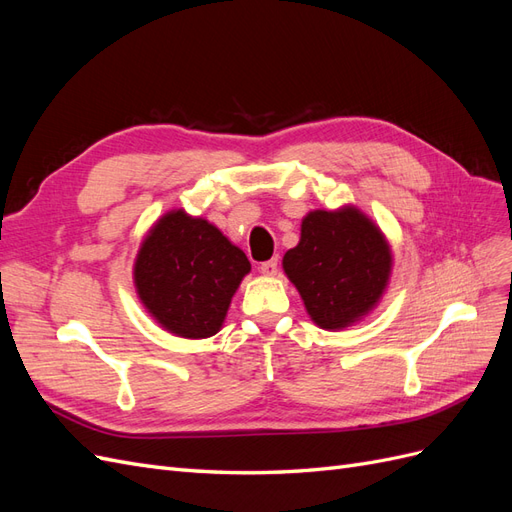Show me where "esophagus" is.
Returning <instances> with one entry per match:
<instances>
[{"instance_id":"obj_1","label":"esophagus","mask_w":512,"mask_h":512,"mask_svg":"<svg viewBox=\"0 0 512 512\" xmlns=\"http://www.w3.org/2000/svg\"><path fill=\"white\" fill-rule=\"evenodd\" d=\"M258 269H260L262 275H267V277L277 275V258H271V260H267V262H262V265H260Z\"/></svg>"}]
</instances>
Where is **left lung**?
Here are the masks:
<instances>
[{
  "label": "left lung",
  "mask_w": 512,
  "mask_h": 512,
  "mask_svg": "<svg viewBox=\"0 0 512 512\" xmlns=\"http://www.w3.org/2000/svg\"><path fill=\"white\" fill-rule=\"evenodd\" d=\"M284 271L320 329H346L369 314L393 267L380 228L356 207L309 211L299 245L284 254Z\"/></svg>",
  "instance_id": "obj_1"
}]
</instances>
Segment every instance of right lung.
<instances>
[{
  "mask_svg": "<svg viewBox=\"0 0 512 512\" xmlns=\"http://www.w3.org/2000/svg\"><path fill=\"white\" fill-rule=\"evenodd\" d=\"M252 265L220 228L185 211L153 224L134 262V286L147 312L168 333L205 339L222 322Z\"/></svg>",
  "mask_w": 512,
  "mask_h": 512,
  "instance_id": "add662e5",
  "label": "right lung"
}]
</instances>
